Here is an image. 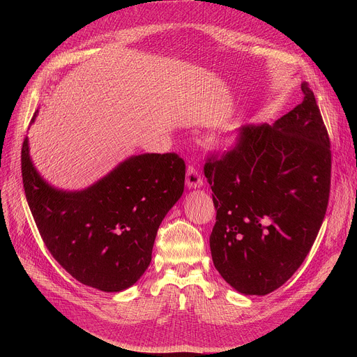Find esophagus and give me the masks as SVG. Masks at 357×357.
Masks as SVG:
<instances>
[{"mask_svg":"<svg viewBox=\"0 0 357 357\" xmlns=\"http://www.w3.org/2000/svg\"><path fill=\"white\" fill-rule=\"evenodd\" d=\"M186 185L189 189H196L203 186V178L200 176L199 171L196 169V167L189 165L188 172H186Z\"/></svg>","mask_w":357,"mask_h":357,"instance_id":"obj_1","label":"esophagus"}]
</instances>
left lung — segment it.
I'll use <instances>...</instances> for the list:
<instances>
[{
  "label": "left lung",
  "mask_w": 357,
  "mask_h": 357,
  "mask_svg": "<svg viewBox=\"0 0 357 357\" xmlns=\"http://www.w3.org/2000/svg\"><path fill=\"white\" fill-rule=\"evenodd\" d=\"M301 90V105L273 126H243L236 146L205 164L218 211L213 264L244 295H267L285 284L326 213L331 141L308 83Z\"/></svg>",
  "instance_id": "left-lung-1"
}]
</instances>
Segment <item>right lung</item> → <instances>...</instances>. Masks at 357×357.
Masks as SVG:
<instances>
[{
  "instance_id": "1",
  "label": "right lung",
  "mask_w": 357,
  "mask_h": 357,
  "mask_svg": "<svg viewBox=\"0 0 357 357\" xmlns=\"http://www.w3.org/2000/svg\"><path fill=\"white\" fill-rule=\"evenodd\" d=\"M21 167L45 245L73 278L105 292L141 278L158 227L185 186V162L174 152L132 155L86 189L62 190L39 175L25 137Z\"/></svg>"
}]
</instances>
